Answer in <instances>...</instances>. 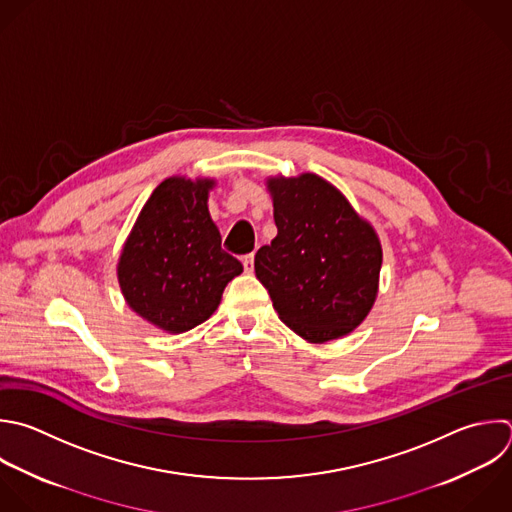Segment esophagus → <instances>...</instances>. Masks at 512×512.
<instances>
[{
	"label": "esophagus",
	"mask_w": 512,
	"mask_h": 512,
	"mask_svg": "<svg viewBox=\"0 0 512 512\" xmlns=\"http://www.w3.org/2000/svg\"><path fill=\"white\" fill-rule=\"evenodd\" d=\"M242 264H244V270H246L248 274H252V272H254V254H246V256L242 258Z\"/></svg>",
	"instance_id": "esophagus-1"
}]
</instances>
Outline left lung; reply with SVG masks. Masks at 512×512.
Instances as JSON below:
<instances>
[{
    "mask_svg": "<svg viewBox=\"0 0 512 512\" xmlns=\"http://www.w3.org/2000/svg\"><path fill=\"white\" fill-rule=\"evenodd\" d=\"M276 238L254 258L278 318L312 344L348 336L370 314L380 282L376 230L318 174L270 176Z\"/></svg>",
    "mask_w": 512,
    "mask_h": 512,
    "instance_id": "8db88e82",
    "label": "left lung"
}]
</instances>
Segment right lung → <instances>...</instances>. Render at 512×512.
<instances>
[{
    "label": "right lung",
    "instance_id": "obj_1",
    "mask_svg": "<svg viewBox=\"0 0 512 512\" xmlns=\"http://www.w3.org/2000/svg\"><path fill=\"white\" fill-rule=\"evenodd\" d=\"M214 178H166L140 210L118 258L126 304L168 334L208 320L242 264L222 250L208 210Z\"/></svg>",
    "mask_w": 512,
    "mask_h": 512
}]
</instances>
